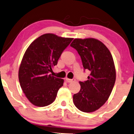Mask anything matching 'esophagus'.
Instances as JSON below:
<instances>
[{"instance_id": "34e87169", "label": "esophagus", "mask_w": 134, "mask_h": 134, "mask_svg": "<svg viewBox=\"0 0 134 134\" xmlns=\"http://www.w3.org/2000/svg\"><path fill=\"white\" fill-rule=\"evenodd\" d=\"M65 81H66V82H74L76 80H75L74 79H69V78H66Z\"/></svg>"}]
</instances>
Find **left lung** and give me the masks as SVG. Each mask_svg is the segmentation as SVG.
<instances>
[{"instance_id":"obj_1","label":"left lung","mask_w":134,"mask_h":134,"mask_svg":"<svg viewBox=\"0 0 134 134\" xmlns=\"http://www.w3.org/2000/svg\"><path fill=\"white\" fill-rule=\"evenodd\" d=\"M77 51L85 70L91 72L88 80L81 82V90L73 101L79 110L91 113L98 110L110 97L116 80V70L110 50L94 38H76L70 44Z\"/></svg>"}]
</instances>
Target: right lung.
<instances>
[{
    "label": "right lung",
    "instance_id": "add662e5",
    "mask_svg": "<svg viewBox=\"0 0 134 134\" xmlns=\"http://www.w3.org/2000/svg\"><path fill=\"white\" fill-rule=\"evenodd\" d=\"M73 38L52 33L41 35L34 40L23 56L19 69V81L23 93L35 106L49 105L56 98L64 79L49 74L52 67Z\"/></svg>",
    "mask_w": 134,
    "mask_h": 134
}]
</instances>
